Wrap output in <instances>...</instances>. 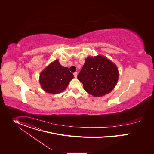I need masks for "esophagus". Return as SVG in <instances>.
<instances>
[{"instance_id":"obj_1","label":"esophagus","mask_w":154,"mask_h":154,"mask_svg":"<svg viewBox=\"0 0 154 154\" xmlns=\"http://www.w3.org/2000/svg\"><path fill=\"white\" fill-rule=\"evenodd\" d=\"M73 75H74V77H75V78H77V76H78V73H77V72H75V73H73Z\"/></svg>"}]
</instances>
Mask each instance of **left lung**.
<instances>
[{
  "instance_id": "8db88e82",
  "label": "left lung",
  "mask_w": 154,
  "mask_h": 154,
  "mask_svg": "<svg viewBox=\"0 0 154 154\" xmlns=\"http://www.w3.org/2000/svg\"><path fill=\"white\" fill-rule=\"evenodd\" d=\"M119 77L116 64L101 55L88 56L78 75L84 90L94 97H101L110 93L116 85Z\"/></svg>"
}]
</instances>
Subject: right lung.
Returning <instances> with one entry per match:
<instances>
[{"label":"right lung","mask_w":154,"mask_h":154,"mask_svg":"<svg viewBox=\"0 0 154 154\" xmlns=\"http://www.w3.org/2000/svg\"><path fill=\"white\" fill-rule=\"evenodd\" d=\"M73 77L69 69L62 66L56 59L40 73L39 82L45 92L57 94L66 89Z\"/></svg>","instance_id":"1"}]
</instances>
